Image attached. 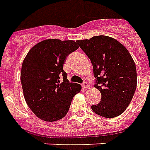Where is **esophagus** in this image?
Wrapping results in <instances>:
<instances>
[{
  "instance_id": "34e87169",
  "label": "esophagus",
  "mask_w": 150,
  "mask_h": 150,
  "mask_svg": "<svg viewBox=\"0 0 150 150\" xmlns=\"http://www.w3.org/2000/svg\"><path fill=\"white\" fill-rule=\"evenodd\" d=\"M82 86H83V88H84V89H87V88H89V83H87V82H86V81H84L83 83H82Z\"/></svg>"
}]
</instances>
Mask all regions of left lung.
Segmentation results:
<instances>
[{"instance_id":"1","label":"left lung","mask_w":150,"mask_h":150,"mask_svg":"<svg viewBox=\"0 0 150 150\" xmlns=\"http://www.w3.org/2000/svg\"><path fill=\"white\" fill-rule=\"evenodd\" d=\"M76 42L91 59L95 86L102 95L100 103L91 106L92 110L104 117L119 116L129 105L137 87L132 56L121 43L106 35Z\"/></svg>"}]
</instances>
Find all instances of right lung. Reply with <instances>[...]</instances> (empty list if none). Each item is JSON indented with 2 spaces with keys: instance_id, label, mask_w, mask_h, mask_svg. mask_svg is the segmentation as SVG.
Listing matches in <instances>:
<instances>
[{
  "instance_id": "obj_1",
  "label": "right lung",
  "mask_w": 150,
  "mask_h": 150,
  "mask_svg": "<svg viewBox=\"0 0 150 150\" xmlns=\"http://www.w3.org/2000/svg\"><path fill=\"white\" fill-rule=\"evenodd\" d=\"M77 42L48 39L35 44L23 61L21 81L28 106L38 117L55 122L65 117L79 84L67 80L64 64ZM63 78V80L61 79Z\"/></svg>"
}]
</instances>
